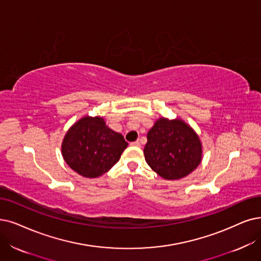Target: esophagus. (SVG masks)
<instances>
[{"label": "esophagus", "instance_id": "1", "mask_svg": "<svg viewBox=\"0 0 261 261\" xmlns=\"http://www.w3.org/2000/svg\"><path fill=\"white\" fill-rule=\"evenodd\" d=\"M130 144L133 145V147H140V141H139V140L134 141V142H132Z\"/></svg>", "mask_w": 261, "mask_h": 261}]
</instances>
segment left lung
I'll use <instances>...</instances> for the list:
<instances>
[{"label": "left lung", "instance_id": "left-lung-1", "mask_svg": "<svg viewBox=\"0 0 261 261\" xmlns=\"http://www.w3.org/2000/svg\"><path fill=\"white\" fill-rule=\"evenodd\" d=\"M145 162L165 180H180L202 161V143L191 125L182 119L161 117L147 135Z\"/></svg>", "mask_w": 261, "mask_h": 261}]
</instances>
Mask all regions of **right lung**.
Here are the masks:
<instances>
[{
	"mask_svg": "<svg viewBox=\"0 0 261 261\" xmlns=\"http://www.w3.org/2000/svg\"><path fill=\"white\" fill-rule=\"evenodd\" d=\"M127 145L120 133L107 126L102 117L85 116L66 132L61 152L72 170L94 179L119 162Z\"/></svg>",
	"mask_w": 261,
	"mask_h": 261,
	"instance_id": "1",
	"label": "right lung"
}]
</instances>
